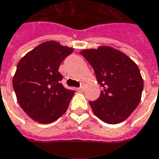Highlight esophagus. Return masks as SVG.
<instances>
[{
  "label": "esophagus",
  "mask_w": 159,
  "mask_h": 159,
  "mask_svg": "<svg viewBox=\"0 0 159 159\" xmlns=\"http://www.w3.org/2000/svg\"><path fill=\"white\" fill-rule=\"evenodd\" d=\"M84 85H82V86H80V87L77 88L78 91H84Z\"/></svg>",
  "instance_id": "34e87169"
}]
</instances>
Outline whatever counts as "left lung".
<instances>
[{"label":"left lung","instance_id":"1","mask_svg":"<svg viewBox=\"0 0 159 159\" xmlns=\"http://www.w3.org/2000/svg\"><path fill=\"white\" fill-rule=\"evenodd\" d=\"M80 53L92 65L97 82L104 87L99 98L89 102L94 114L107 124L125 121L142 96L144 81L137 65L121 51L107 45Z\"/></svg>","mask_w":159,"mask_h":159}]
</instances>
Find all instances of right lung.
Returning a JSON list of instances; mask_svg holds the SVG:
<instances>
[{
  "label": "right lung",
  "mask_w": 159,
  "mask_h": 159,
  "mask_svg": "<svg viewBox=\"0 0 159 159\" xmlns=\"http://www.w3.org/2000/svg\"><path fill=\"white\" fill-rule=\"evenodd\" d=\"M73 51L58 42L48 41L19 61L12 86L19 105L33 120L49 124L66 112L75 91L61 84L63 76L58 69Z\"/></svg>",
  "instance_id": "add662e5"
}]
</instances>
